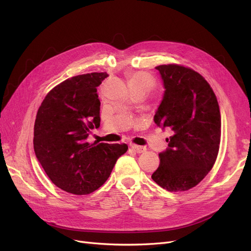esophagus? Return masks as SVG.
<instances>
[{
    "label": "esophagus",
    "instance_id": "obj_1",
    "mask_svg": "<svg viewBox=\"0 0 251 251\" xmlns=\"http://www.w3.org/2000/svg\"><path fill=\"white\" fill-rule=\"evenodd\" d=\"M131 149H132L135 152L137 153H142L147 151V149L144 147H140V146H136V144H131Z\"/></svg>",
    "mask_w": 251,
    "mask_h": 251
}]
</instances>
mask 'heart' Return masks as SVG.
Masks as SVG:
<instances>
[{
    "instance_id": "obj_1",
    "label": "heart",
    "mask_w": 251,
    "mask_h": 251,
    "mask_svg": "<svg viewBox=\"0 0 251 251\" xmlns=\"http://www.w3.org/2000/svg\"><path fill=\"white\" fill-rule=\"evenodd\" d=\"M128 82H129V85H134V84L143 85L148 87L149 89L154 84L153 78L150 74L146 72H141V71L130 73L128 75Z\"/></svg>"
}]
</instances>
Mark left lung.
Here are the masks:
<instances>
[{
  "instance_id": "1",
  "label": "left lung",
  "mask_w": 251,
  "mask_h": 251,
  "mask_svg": "<svg viewBox=\"0 0 251 251\" xmlns=\"http://www.w3.org/2000/svg\"><path fill=\"white\" fill-rule=\"evenodd\" d=\"M155 69L165 91L153 121L174 134L167 138L168 149L159 153L160 166L151 178L168 191H186L208 174L217 160L219 103L212 87L194 70L175 64Z\"/></svg>"
}]
</instances>
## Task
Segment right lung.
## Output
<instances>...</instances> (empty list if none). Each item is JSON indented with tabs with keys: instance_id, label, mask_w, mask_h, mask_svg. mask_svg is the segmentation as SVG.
Returning a JSON list of instances; mask_svg holds the SVG:
<instances>
[{
	"instance_id": "add662e5",
	"label": "right lung",
	"mask_w": 251,
	"mask_h": 251,
	"mask_svg": "<svg viewBox=\"0 0 251 251\" xmlns=\"http://www.w3.org/2000/svg\"><path fill=\"white\" fill-rule=\"evenodd\" d=\"M109 75L94 72L71 77L52 88L39 107L33 149L55 185L76 195L89 194L110 177L127 144L87 142L100 123L97 87Z\"/></svg>"
}]
</instances>
